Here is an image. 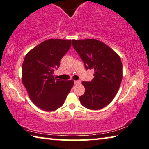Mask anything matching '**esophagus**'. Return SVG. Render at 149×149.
I'll use <instances>...</instances> for the list:
<instances>
[{
  "label": "esophagus",
  "instance_id": "34e87169",
  "mask_svg": "<svg viewBox=\"0 0 149 149\" xmlns=\"http://www.w3.org/2000/svg\"><path fill=\"white\" fill-rule=\"evenodd\" d=\"M74 84H80V80H75V81H74Z\"/></svg>",
  "mask_w": 149,
  "mask_h": 149
}]
</instances>
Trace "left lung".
I'll return each mask as SVG.
<instances>
[{
    "label": "left lung",
    "instance_id": "8db88e82",
    "mask_svg": "<svg viewBox=\"0 0 149 149\" xmlns=\"http://www.w3.org/2000/svg\"><path fill=\"white\" fill-rule=\"evenodd\" d=\"M72 45L86 69H94V78L82 82L84 94L79 99L85 108L100 110L116 96L123 78V65L119 56L102 41L94 39L72 40Z\"/></svg>",
    "mask_w": 149,
    "mask_h": 149
}]
</instances>
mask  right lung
Masks as SVG:
<instances>
[{
  "label": "right lung",
  "mask_w": 149,
  "mask_h": 149,
  "mask_svg": "<svg viewBox=\"0 0 149 149\" xmlns=\"http://www.w3.org/2000/svg\"><path fill=\"white\" fill-rule=\"evenodd\" d=\"M71 45V39H47L25 56L22 80L30 99L41 110L51 112L62 106L73 86V80L56 79L53 75Z\"/></svg>",
  "instance_id": "right-lung-1"
}]
</instances>
